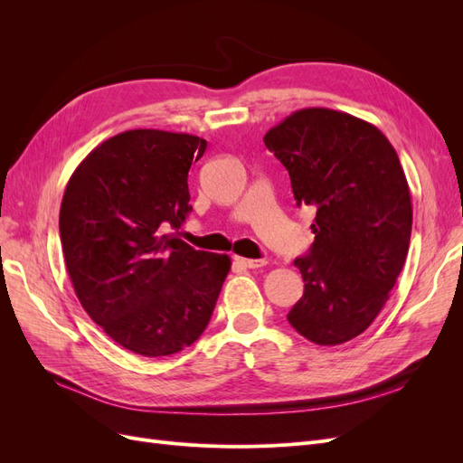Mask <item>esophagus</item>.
Segmentation results:
<instances>
[{
    "mask_svg": "<svg viewBox=\"0 0 463 463\" xmlns=\"http://www.w3.org/2000/svg\"><path fill=\"white\" fill-rule=\"evenodd\" d=\"M237 264L240 266H243V269H260V266H264L266 264V260L264 259H259V260H255V259H243V257H235L233 259Z\"/></svg>",
    "mask_w": 463,
    "mask_h": 463,
    "instance_id": "esophagus-1",
    "label": "esophagus"
}]
</instances>
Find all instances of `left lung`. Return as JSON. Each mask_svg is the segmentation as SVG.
Returning a JSON list of instances; mask_svg holds the SVG:
<instances>
[{
  "mask_svg": "<svg viewBox=\"0 0 463 463\" xmlns=\"http://www.w3.org/2000/svg\"><path fill=\"white\" fill-rule=\"evenodd\" d=\"M264 145L288 170L298 206L317 210L309 253L293 260L305 291L289 325L318 345L354 340L408 257L413 208L398 154L374 125L328 108L293 111Z\"/></svg>",
  "mask_w": 463,
  "mask_h": 463,
  "instance_id": "8db88e82",
  "label": "left lung"
}]
</instances>
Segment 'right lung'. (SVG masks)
Segmentation results:
<instances>
[{"label": "right lung", "mask_w": 463, "mask_h": 463, "mask_svg": "<svg viewBox=\"0 0 463 463\" xmlns=\"http://www.w3.org/2000/svg\"><path fill=\"white\" fill-rule=\"evenodd\" d=\"M206 141L133 129L108 138L65 187L60 235L82 309L111 340L145 357L181 352L204 332L232 260L167 230L187 214L191 164Z\"/></svg>", "instance_id": "right-lung-1"}]
</instances>
